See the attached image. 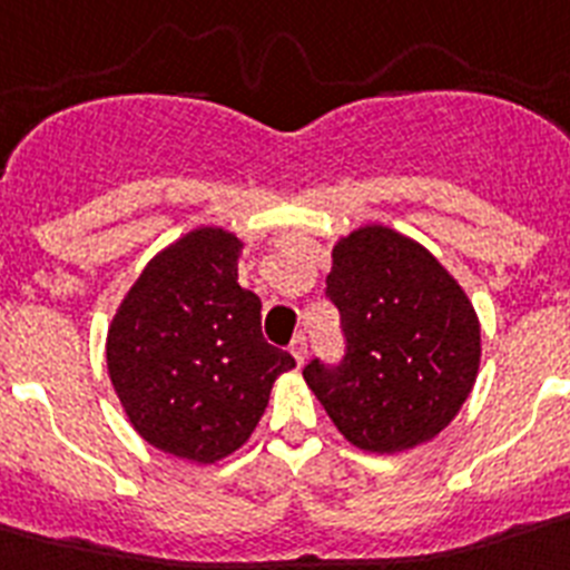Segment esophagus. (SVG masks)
Listing matches in <instances>:
<instances>
[{"instance_id":"obj_1","label":"esophagus","mask_w":570,"mask_h":570,"mask_svg":"<svg viewBox=\"0 0 570 570\" xmlns=\"http://www.w3.org/2000/svg\"><path fill=\"white\" fill-rule=\"evenodd\" d=\"M289 353H292V358L298 361V367H301V364L306 361V335H295V338H292Z\"/></svg>"}]
</instances>
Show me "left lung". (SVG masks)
Here are the masks:
<instances>
[{"label":"left lung","instance_id":"obj_1","mask_svg":"<svg viewBox=\"0 0 570 570\" xmlns=\"http://www.w3.org/2000/svg\"><path fill=\"white\" fill-rule=\"evenodd\" d=\"M326 295L346 358L313 361L304 381L338 433L381 456L435 439L468 402L482 361L468 292L419 240L367 224L335 240Z\"/></svg>","mask_w":570,"mask_h":570}]
</instances>
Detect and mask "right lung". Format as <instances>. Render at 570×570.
<instances>
[{
    "mask_svg": "<svg viewBox=\"0 0 570 570\" xmlns=\"http://www.w3.org/2000/svg\"><path fill=\"white\" fill-rule=\"evenodd\" d=\"M244 240L197 226L157 252L106 338L111 387L151 448L215 464L244 448L295 358L264 341L261 298L237 284Z\"/></svg>",
    "mask_w": 570,
    "mask_h": 570,
    "instance_id": "1",
    "label": "right lung"
}]
</instances>
